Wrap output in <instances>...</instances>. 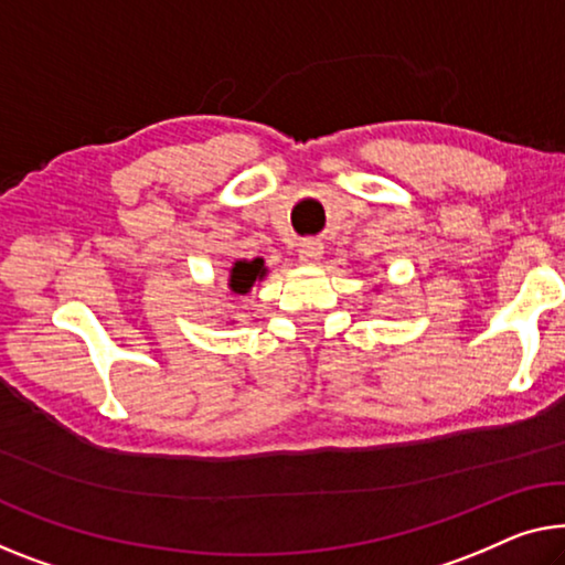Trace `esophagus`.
Segmentation results:
<instances>
[{
    "instance_id": "34e87169",
    "label": "esophagus",
    "mask_w": 565,
    "mask_h": 565,
    "mask_svg": "<svg viewBox=\"0 0 565 565\" xmlns=\"http://www.w3.org/2000/svg\"><path fill=\"white\" fill-rule=\"evenodd\" d=\"M319 258H322V243L315 241V238H307V241L299 243V264L315 266Z\"/></svg>"
}]
</instances>
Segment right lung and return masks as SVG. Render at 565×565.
Wrapping results in <instances>:
<instances>
[{
  "mask_svg": "<svg viewBox=\"0 0 565 565\" xmlns=\"http://www.w3.org/2000/svg\"><path fill=\"white\" fill-rule=\"evenodd\" d=\"M266 276V266L264 258H254V260H235L228 276V289L233 294H248L254 289V284L260 281Z\"/></svg>",
  "mask_w": 565,
  "mask_h": 565,
  "instance_id": "1",
  "label": "right lung"
}]
</instances>
